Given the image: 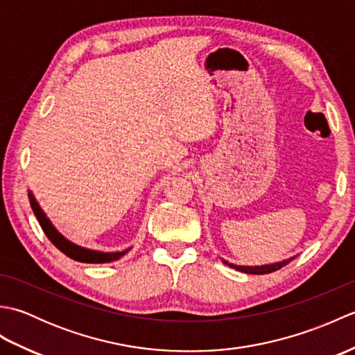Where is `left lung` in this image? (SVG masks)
<instances>
[{"instance_id":"obj_1","label":"left lung","mask_w":355,"mask_h":355,"mask_svg":"<svg viewBox=\"0 0 355 355\" xmlns=\"http://www.w3.org/2000/svg\"><path fill=\"white\" fill-rule=\"evenodd\" d=\"M290 261L291 259L284 261V262H277V263H271V266H262V267H243V266H232V263H229V266L236 268L238 271H243V273H248V275H267V273H273V271H276L279 268H282ZM224 263H227V262L224 261Z\"/></svg>"}]
</instances>
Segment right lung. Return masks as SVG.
Segmentation results:
<instances>
[{
	"mask_svg": "<svg viewBox=\"0 0 355 355\" xmlns=\"http://www.w3.org/2000/svg\"><path fill=\"white\" fill-rule=\"evenodd\" d=\"M28 201H30V206H32V210L35 216L37 218V221H40V225L42 227L45 236H47L51 244L55 245L58 250H61L64 254L69 256V258L74 259V261H79V262H87V263H105V262H112V261H117L125 256L130 250H125V252H117V253H102V252H93V250H87V248H82L71 244L70 241H67L64 236L59 235V233L55 230V227L50 224V221L45 218L44 212L37 206V202L35 201L33 195L28 192Z\"/></svg>",
	"mask_w": 355,
	"mask_h": 355,
	"instance_id": "obj_1",
	"label": "right lung"
}]
</instances>
